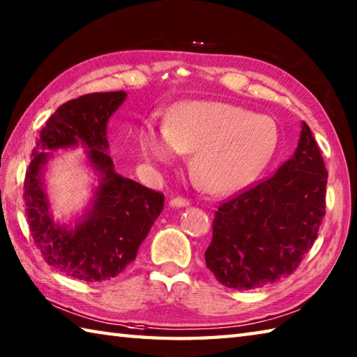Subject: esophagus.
I'll use <instances>...</instances> for the list:
<instances>
[{"label":"esophagus","instance_id":"esophagus-1","mask_svg":"<svg viewBox=\"0 0 357 357\" xmlns=\"http://www.w3.org/2000/svg\"><path fill=\"white\" fill-rule=\"evenodd\" d=\"M171 205L176 206V208H181V206H188L190 205V200L185 199V197H174L171 199Z\"/></svg>","mask_w":357,"mask_h":357}]
</instances>
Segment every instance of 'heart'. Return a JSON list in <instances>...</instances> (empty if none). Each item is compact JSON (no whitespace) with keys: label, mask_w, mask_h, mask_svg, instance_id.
<instances>
[{"label":"heart","mask_w":357,"mask_h":357,"mask_svg":"<svg viewBox=\"0 0 357 357\" xmlns=\"http://www.w3.org/2000/svg\"><path fill=\"white\" fill-rule=\"evenodd\" d=\"M277 124L244 107L199 100L181 105L167 126L146 124L139 135L143 157L169 165L181 152H194L191 171L204 190L224 194L253 178L277 144Z\"/></svg>","instance_id":"heart-1"}]
</instances>
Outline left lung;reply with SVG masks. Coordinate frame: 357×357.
<instances>
[{
	"mask_svg": "<svg viewBox=\"0 0 357 357\" xmlns=\"http://www.w3.org/2000/svg\"><path fill=\"white\" fill-rule=\"evenodd\" d=\"M328 171L307 124L294 157L272 177L219 205L206 267L230 289H258L297 271L317 239Z\"/></svg>",
	"mask_w": 357,
	"mask_h": 357,
	"instance_id": "obj_1",
	"label": "left lung"
}]
</instances>
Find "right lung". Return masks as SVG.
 I'll return each mask as SVG.
<instances>
[{"label": "right lung", "mask_w": 357, "mask_h": 357, "mask_svg": "<svg viewBox=\"0 0 357 357\" xmlns=\"http://www.w3.org/2000/svg\"><path fill=\"white\" fill-rule=\"evenodd\" d=\"M126 91L91 93L59 107L46 121L24 176V211L33 244L59 272L86 283L109 281L137 258L138 248L163 210L165 196L113 169L107 123L124 102ZM82 144L101 174L93 208L68 231L53 222L41 186L46 150Z\"/></svg>", "instance_id": "add662e5"}]
</instances>
